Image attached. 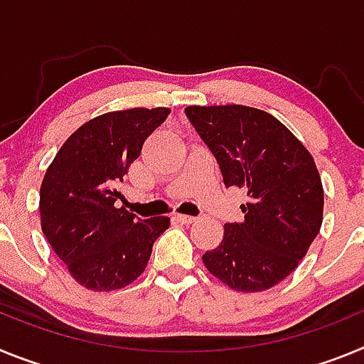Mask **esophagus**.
I'll return each instance as SVG.
<instances>
[{
	"label": "esophagus",
	"instance_id": "esophagus-1",
	"mask_svg": "<svg viewBox=\"0 0 364 364\" xmlns=\"http://www.w3.org/2000/svg\"><path fill=\"white\" fill-rule=\"evenodd\" d=\"M175 220L182 222V224H191V222H195V217H191V215L175 213Z\"/></svg>",
	"mask_w": 364,
	"mask_h": 364
}]
</instances>
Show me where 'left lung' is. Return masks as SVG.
<instances>
[{
    "label": "left lung",
    "mask_w": 364,
    "mask_h": 364,
    "mask_svg": "<svg viewBox=\"0 0 364 364\" xmlns=\"http://www.w3.org/2000/svg\"><path fill=\"white\" fill-rule=\"evenodd\" d=\"M186 117L210 147L224 186L244 188L242 222L202 255L211 275L237 291H264L306 255L323 224L324 193L311 154L269 112L246 105H189Z\"/></svg>",
    "instance_id": "8db88e82"
}]
</instances>
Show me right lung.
<instances>
[{"instance_id":"obj_1","label":"right lung","mask_w":364,"mask_h":364,"mask_svg":"<svg viewBox=\"0 0 364 364\" xmlns=\"http://www.w3.org/2000/svg\"><path fill=\"white\" fill-rule=\"evenodd\" d=\"M167 107L105 112L74 131L40 188L41 230L76 282L95 291L120 290L146 269L169 217L138 218L114 202L146 138Z\"/></svg>"}]
</instances>
